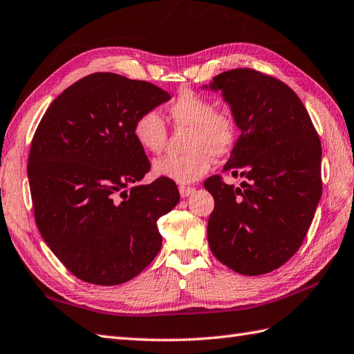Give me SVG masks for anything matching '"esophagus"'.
I'll list each match as a JSON object with an SVG mask.
<instances>
[{"mask_svg":"<svg viewBox=\"0 0 354 354\" xmlns=\"http://www.w3.org/2000/svg\"><path fill=\"white\" fill-rule=\"evenodd\" d=\"M193 192H194L193 187H187V185H180V187H179V194H180V197H188Z\"/></svg>","mask_w":354,"mask_h":354,"instance_id":"esophagus-1","label":"esophagus"}]
</instances>
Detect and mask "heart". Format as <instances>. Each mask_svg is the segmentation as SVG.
Here are the masks:
<instances>
[{
    "label": "heart",
    "mask_w": 354,
    "mask_h": 354,
    "mask_svg": "<svg viewBox=\"0 0 354 354\" xmlns=\"http://www.w3.org/2000/svg\"><path fill=\"white\" fill-rule=\"evenodd\" d=\"M169 116L176 128H187L184 155H166L153 161V174L190 184L211 167L212 157L221 158L232 151L236 140V119L231 110L214 109L209 97L184 92L169 106ZM133 136L143 151L158 153L167 142V128L157 111L140 114L133 125Z\"/></svg>",
    "instance_id": "heart-1"
}]
</instances>
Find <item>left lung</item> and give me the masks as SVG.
Returning <instances> with one entry per match:
<instances>
[{
  "mask_svg": "<svg viewBox=\"0 0 354 354\" xmlns=\"http://www.w3.org/2000/svg\"><path fill=\"white\" fill-rule=\"evenodd\" d=\"M231 105L241 134L223 171L205 180L214 197L208 244L226 267L245 276L266 274L300 249L322 197V143L305 105L281 80L254 69L212 78Z\"/></svg>",
  "mask_w": 354,
  "mask_h": 354,
  "instance_id": "left-lung-1",
  "label": "left lung"
}]
</instances>
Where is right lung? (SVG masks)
I'll list each match as a JSON object with an SVG mask.
<instances>
[{
  "label": "right lung",
  "mask_w": 354,
  "mask_h": 354,
  "mask_svg": "<svg viewBox=\"0 0 354 354\" xmlns=\"http://www.w3.org/2000/svg\"><path fill=\"white\" fill-rule=\"evenodd\" d=\"M169 100L147 81L96 72L55 97L39 123L28 157L36 225L81 281L128 282L161 249L157 221L179 202L176 184L127 187L151 170L134 122Z\"/></svg>",
  "instance_id": "1"
}]
</instances>
